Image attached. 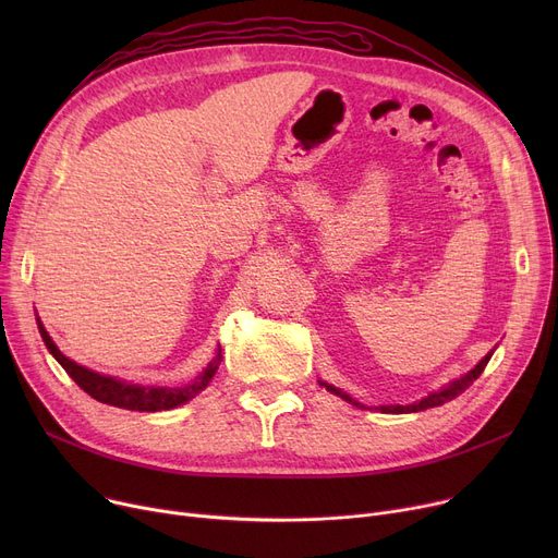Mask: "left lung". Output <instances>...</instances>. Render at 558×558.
I'll use <instances>...</instances> for the list:
<instances>
[{
    "label": "left lung",
    "instance_id": "obj_1",
    "mask_svg": "<svg viewBox=\"0 0 558 558\" xmlns=\"http://www.w3.org/2000/svg\"><path fill=\"white\" fill-rule=\"evenodd\" d=\"M490 355H493V350H490V353H486V355L477 362V366H475V368H471V371H468L465 375H461V377L452 379V383H448L446 387H441L438 391L427 393L425 398H421V400H416V402H412V404H383V407H377V409H379V412H383V414H414V412H423V409H429V407H441L444 402L454 400L459 393H463L468 387H471V385L475 383V379L482 375V371L486 368V364H488ZM318 385H320V387H326L330 393H335V396L343 398V400H345V402H350V404L364 407L362 402H357L355 398H350L345 391H341V389H337V387H332V385H328V383H320V379H318Z\"/></svg>",
    "mask_w": 558,
    "mask_h": 558
}]
</instances>
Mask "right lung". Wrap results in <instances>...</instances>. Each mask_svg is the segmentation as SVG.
Wrapping results in <instances>:
<instances>
[{"mask_svg": "<svg viewBox=\"0 0 558 558\" xmlns=\"http://www.w3.org/2000/svg\"><path fill=\"white\" fill-rule=\"evenodd\" d=\"M36 320H38L40 337H43L49 353L53 355V360L68 371V375L87 396H93L95 400H99L104 404L131 409V412H162V409H173L179 404H185L187 400L198 396L205 387L213 383V377L221 364V348H219L215 360L203 368V373H198V377H194L192 383H187L183 387L133 385V383H126V379H120L114 375H104L93 368H85V366L76 364L74 360L65 357L61 350H58V345L53 343V339L49 337V332L45 330L43 320L40 318H36Z\"/></svg>", "mask_w": 558, "mask_h": 558, "instance_id": "obj_1", "label": "right lung"}]
</instances>
